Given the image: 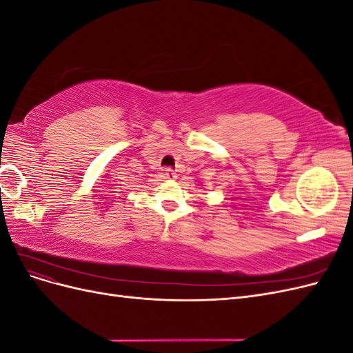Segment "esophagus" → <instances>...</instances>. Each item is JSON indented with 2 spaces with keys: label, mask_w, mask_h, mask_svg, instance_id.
<instances>
[{
  "label": "esophagus",
  "mask_w": 353,
  "mask_h": 353,
  "mask_svg": "<svg viewBox=\"0 0 353 353\" xmlns=\"http://www.w3.org/2000/svg\"><path fill=\"white\" fill-rule=\"evenodd\" d=\"M165 178L166 179H176V172L174 169H170V168H168V169H165Z\"/></svg>",
  "instance_id": "obj_1"
}]
</instances>
